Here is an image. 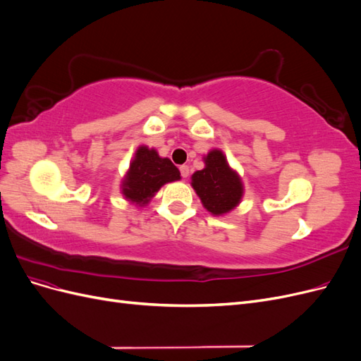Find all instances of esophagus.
<instances>
[{
	"label": "esophagus",
	"instance_id": "1",
	"mask_svg": "<svg viewBox=\"0 0 361 361\" xmlns=\"http://www.w3.org/2000/svg\"><path fill=\"white\" fill-rule=\"evenodd\" d=\"M179 171H180V176H182V178H188L190 167H188V166H180V167H179Z\"/></svg>",
	"mask_w": 361,
	"mask_h": 361
}]
</instances>
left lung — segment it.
<instances>
[{
  "label": "left lung",
  "mask_w": 361,
  "mask_h": 361,
  "mask_svg": "<svg viewBox=\"0 0 361 361\" xmlns=\"http://www.w3.org/2000/svg\"><path fill=\"white\" fill-rule=\"evenodd\" d=\"M204 164L203 170L192 174V188L211 214L221 215L232 211L243 197L241 179L228 167L221 150H211Z\"/></svg>",
  "instance_id": "1"
}]
</instances>
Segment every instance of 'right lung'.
<instances>
[{
  "label": "right lung",
  "mask_w": 361,
  "mask_h": 361,
  "mask_svg": "<svg viewBox=\"0 0 361 361\" xmlns=\"http://www.w3.org/2000/svg\"><path fill=\"white\" fill-rule=\"evenodd\" d=\"M179 179L180 173L169 158H159L157 150L141 146L130 162L122 192L129 202L145 206L164 183Z\"/></svg>",
  "instance_id": "right-lung-1"
}]
</instances>
